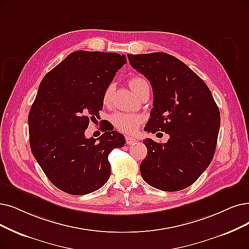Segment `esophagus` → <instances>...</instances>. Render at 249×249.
<instances>
[{
  "label": "esophagus",
  "mask_w": 249,
  "mask_h": 249,
  "mask_svg": "<svg viewBox=\"0 0 249 249\" xmlns=\"http://www.w3.org/2000/svg\"><path fill=\"white\" fill-rule=\"evenodd\" d=\"M125 142H126V144L131 145V144H134V143L137 142V139L133 138V137H130V136H126L125 137Z\"/></svg>",
  "instance_id": "34e87169"
}]
</instances>
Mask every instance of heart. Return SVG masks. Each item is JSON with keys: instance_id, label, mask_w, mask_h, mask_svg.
<instances>
[{"instance_id": "heart-1", "label": "heart", "mask_w": 249, "mask_h": 249, "mask_svg": "<svg viewBox=\"0 0 249 249\" xmlns=\"http://www.w3.org/2000/svg\"><path fill=\"white\" fill-rule=\"evenodd\" d=\"M130 87L133 92L137 95L143 88L149 87V83L144 77L141 76H133L130 79ZM114 86L111 84L107 88L104 95V102H108L109 97L113 91ZM111 124L114 125L116 130L121 131L125 134H132L138 130L139 125L143 122V117L139 114L126 113V112H116L110 117Z\"/></svg>"}]
</instances>
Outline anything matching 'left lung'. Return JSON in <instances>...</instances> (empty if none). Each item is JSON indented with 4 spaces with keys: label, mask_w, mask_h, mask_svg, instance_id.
I'll return each mask as SVG.
<instances>
[{
    "label": "left lung",
    "mask_w": 249,
    "mask_h": 249,
    "mask_svg": "<svg viewBox=\"0 0 249 249\" xmlns=\"http://www.w3.org/2000/svg\"><path fill=\"white\" fill-rule=\"evenodd\" d=\"M134 69L151 84L153 108L144 130L170 135L166 143L145 139L140 164L144 181L175 192L191 186L211 164L221 114L210 89L192 69L166 53L127 55Z\"/></svg>",
    "instance_id": "left-lung-1"
}]
</instances>
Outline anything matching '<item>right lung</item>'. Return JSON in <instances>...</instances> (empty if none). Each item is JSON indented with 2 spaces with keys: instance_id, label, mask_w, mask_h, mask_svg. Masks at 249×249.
Here are the masks:
<instances>
[{
  "instance_id": "add662e5",
  "label": "right lung",
  "mask_w": 249,
  "mask_h": 249,
  "mask_svg": "<svg viewBox=\"0 0 249 249\" xmlns=\"http://www.w3.org/2000/svg\"><path fill=\"white\" fill-rule=\"evenodd\" d=\"M125 62V55L117 53L75 51L39 84L28 114L29 143L47 178L65 193H92L110 177L108 155L124 145V137L108 127L98 139L85 132Z\"/></svg>"
}]
</instances>
